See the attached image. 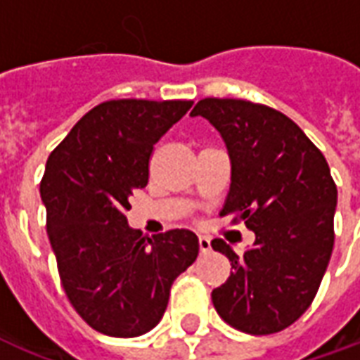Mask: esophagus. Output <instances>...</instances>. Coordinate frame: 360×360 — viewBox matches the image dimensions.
I'll return each instance as SVG.
<instances>
[{
    "label": "esophagus",
    "mask_w": 360,
    "mask_h": 360,
    "mask_svg": "<svg viewBox=\"0 0 360 360\" xmlns=\"http://www.w3.org/2000/svg\"><path fill=\"white\" fill-rule=\"evenodd\" d=\"M198 245H200V251H202V253H210L211 251V241H210V238H205V236H200Z\"/></svg>",
    "instance_id": "1"
}]
</instances>
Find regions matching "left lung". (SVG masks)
Here are the masks:
<instances>
[{
  "label": "left lung",
  "instance_id": "8db88e82",
  "mask_svg": "<svg viewBox=\"0 0 360 360\" xmlns=\"http://www.w3.org/2000/svg\"><path fill=\"white\" fill-rule=\"evenodd\" d=\"M192 117L221 131L232 183L221 217L255 232L236 255L226 241L211 247L232 271L211 292L217 314L241 333L274 334L311 306L334 247L338 191L330 168L300 126L274 107L230 98L200 100Z\"/></svg>",
  "mask_w": 360,
  "mask_h": 360
}]
</instances>
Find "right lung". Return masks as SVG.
I'll list each match as a JSON object with an SVG mask.
<instances>
[{
	"mask_svg": "<svg viewBox=\"0 0 360 360\" xmlns=\"http://www.w3.org/2000/svg\"><path fill=\"white\" fill-rule=\"evenodd\" d=\"M192 103L103 101L46 160L39 191L60 281L77 314L98 333L134 338L155 328L172 283L198 257L191 230L149 238L126 219L134 191L149 183L155 143Z\"/></svg>",
	"mask_w": 360,
	"mask_h": 360,
	"instance_id": "obj_1",
	"label": "right lung"
}]
</instances>
